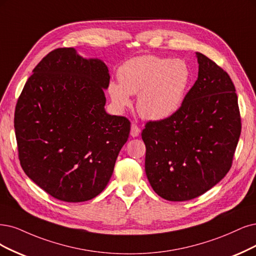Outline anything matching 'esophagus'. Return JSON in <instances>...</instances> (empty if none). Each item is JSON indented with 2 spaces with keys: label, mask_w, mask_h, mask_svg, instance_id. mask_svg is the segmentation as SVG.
<instances>
[{
  "label": "esophagus",
  "mask_w": 256,
  "mask_h": 256,
  "mask_svg": "<svg viewBox=\"0 0 256 256\" xmlns=\"http://www.w3.org/2000/svg\"><path fill=\"white\" fill-rule=\"evenodd\" d=\"M140 128L137 124H135V123H133V124L130 126V136L132 137H138L139 134H140Z\"/></svg>",
  "instance_id": "esophagus-1"
}]
</instances>
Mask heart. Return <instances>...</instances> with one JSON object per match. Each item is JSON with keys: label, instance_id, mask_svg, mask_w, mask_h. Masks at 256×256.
I'll return each mask as SVG.
<instances>
[{"label": "heart", "instance_id": "obj_1", "mask_svg": "<svg viewBox=\"0 0 256 256\" xmlns=\"http://www.w3.org/2000/svg\"><path fill=\"white\" fill-rule=\"evenodd\" d=\"M119 82L108 84V94L119 108L130 106V94H138V112L148 120H164L180 108L192 80L184 60L141 56L123 63Z\"/></svg>", "mask_w": 256, "mask_h": 256}]
</instances>
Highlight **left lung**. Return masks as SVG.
I'll return each instance as SVG.
<instances>
[{
	"mask_svg": "<svg viewBox=\"0 0 256 256\" xmlns=\"http://www.w3.org/2000/svg\"><path fill=\"white\" fill-rule=\"evenodd\" d=\"M198 78L174 115L148 121L141 137L146 174L153 190L170 202L209 191L229 172L242 130L238 94L222 68L196 52Z\"/></svg>",
	"mask_w": 256,
	"mask_h": 256,
	"instance_id": "obj_1",
	"label": "left lung"
}]
</instances>
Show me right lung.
I'll list each match as a JSON object with an SVG mask.
<instances>
[{
  "label": "right lung",
  "instance_id": "add662e5",
  "mask_svg": "<svg viewBox=\"0 0 256 256\" xmlns=\"http://www.w3.org/2000/svg\"><path fill=\"white\" fill-rule=\"evenodd\" d=\"M32 72L14 112L23 171L56 200H92L108 184L130 130L128 118L104 110L108 66L64 47Z\"/></svg>",
  "mask_w": 256,
  "mask_h": 256
}]
</instances>
